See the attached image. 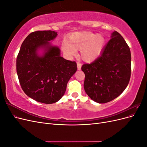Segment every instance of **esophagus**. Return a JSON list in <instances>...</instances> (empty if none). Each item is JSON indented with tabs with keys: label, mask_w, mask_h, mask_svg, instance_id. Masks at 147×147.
<instances>
[{
	"label": "esophagus",
	"mask_w": 147,
	"mask_h": 147,
	"mask_svg": "<svg viewBox=\"0 0 147 147\" xmlns=\"http://www.w3.org/2000/svg\"><path fill=\"white\" fill-rule=\"evenodd\" d=\"M81 67H82V64L80 63H79V62H78V63H77V69H78V70H80Z\"/></svg>",
	"instance_id": "esophagus-1"
}]
</instances>
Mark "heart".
<instances>
[{"label":"heart","mask_w":147,"mask_h":147,"mask_svg":"<svg viewBox=\"0 0 147 147\" xmlns=\"http://www.w3.org/2000/svg\"><path fill=\"white\" fill-rule=\"evenodd\" d=\"M69 43L64 42L62 45L63 51L69 56L77 55V50H81L82 58L86 61L96 59L102 51L105 39L102 35L91 32H77L71 35Z\"/></svg>","instance_id":"heart-1"}]
</instances>
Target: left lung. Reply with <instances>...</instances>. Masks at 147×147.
I'll use <instances>...</instances> for the list:
<instances>
[{"label":"left lung","mask_w":147,"mask_h":147,"mask_svg":"<svg viewBox=\"0 0 147 147\" xmlns=\"http://www.w3.org/2000/svg\"><path fill=\"white\" fill-rule=\"evenodd\" d=\"M84 91L94 101L104 104L117 98L129 82L131 73L130 48L117 31L99 57L90 64H84Z\"/></svg>","instance_id":"8db88e82"}]
</instances>
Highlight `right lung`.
<instances>
[{"label":"right lung","instance_id":"obj_1","mask_svg":"<svg viewBox=\"0 0 147 147\" xmlns=\"http://www.w3.org/2000/svg\"><path fill=\"white\" fill-rule=\"evenodd\" d=\"M57 35L52 30L30 33L22 43L16 58V72L22 90L30 98L43 104L60 100L77 70L76 62L64 59L59 48L50 45L49 41ZM40 47L46 48L42 57L36 53Z\"/></svg>","mask_w":147,"mask_h":147}]
</instances>
